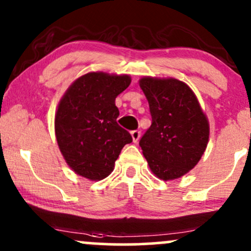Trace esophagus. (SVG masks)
Masks as SVG:
<instances>
[{
	"mask_svg": "<svg viewBox=\"0 0 251 251\" xmlns=\"http://www.w3.org/2000/svg\"><path fill=\"white\" fill-rule=\"evenodd\" d=\"M131 137H132V140H133V143H137L138 140H139V138H140V131H138V129H135V131H132L131 132Z\"/></svg>",
	"mask_w": 251,
	"mask_h": 251,
	"instance_id": "obj_1",
	"label": "esophagus"
}]
</instances>
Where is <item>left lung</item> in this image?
<instances>
[{"instance_id": "8db88e82", "label": "left lung", "mask_w": 251, "mask_h": 251, "mask_svg": "<svg viewBox=\"0 0 251 251\" xmlns=\"http://www.w3.org/2000/svg\"><path fill=\"white\" fill-rule=\"evenodd\" d=\"M152 124L140 139L144 157L155 177H183L201 160L209 143L206 114L191 88L175 77L143 76Z\"/></svg>"}]
</instances>
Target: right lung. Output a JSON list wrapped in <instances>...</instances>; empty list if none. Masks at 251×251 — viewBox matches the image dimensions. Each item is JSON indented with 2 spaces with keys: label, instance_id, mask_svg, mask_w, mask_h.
Returning a JSON list of instances; mask_svg holds the SVG:
<instances>
[{
  "label": "right lung",
  "instance_id": "obj_1",
  "mask_svg": "<svg viewBox=\"0 0 251 251\" xmlns=\"http://www.w3.org/2000/svg\"><path fill=\"white\" fill-rule=\"evenodd\" d=\"M131 83L127 74L89 72L67 88L57 105L54 127L60 152L76 175L92 181L113 171L131 134L118 125L116 98Z\"/></svg>",
  "mask_w": 251,
  "mask_h": 251
}]
</instances>
